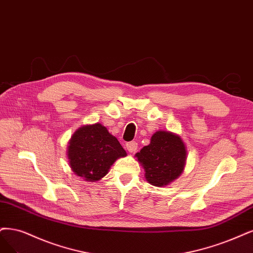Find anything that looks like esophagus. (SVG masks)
Masks as SVG:
<instances>
[{
  "mask_svg": "<svg viewBox=\"0 0 253 253\" xmlns=\"http://www.w3.org/2000/svg\"><path fill=\"white\" fill-rule=\"evenodd\" d=\"M126 148L129 151V153H134L137 149V143L136 142H129L126 144Z\"/></svg>",
  "mask_w": 253,
  "mask_h": 253,
  "instance_id": "34e87169",
  "label": "esophagus"
}]
</instances>
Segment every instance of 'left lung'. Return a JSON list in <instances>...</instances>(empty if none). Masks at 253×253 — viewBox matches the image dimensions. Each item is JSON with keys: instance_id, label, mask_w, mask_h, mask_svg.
Returning a JSON list of instances; mask_svg holds the SVG:
<instances>
[{"instance_id": "left-lung-1", "label": "left lung", "mask_w": 253, "mask_h": 253, "mask_svg": "<svg viewBox=\"0 0 253 253\" xmlns=\"http://www.w3.org/2000/svg\"><path fill=\"white\" fill-rule=\"evenodd\" d=\"M186 154V146L178 134L158 130L135 157L143 167L146 180L154 186H165L181 175Z\"/></svg>"}]
</instances>
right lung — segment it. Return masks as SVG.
I'll use <instances>...</instances> for the list:
<instances>
[{
    "mask_svg": "<svg viewBox=\"0 0 253 253\" xmlns=\"http://www.w3.org/2000/svg\"><path fill=\"white\" fill-rule=\"evenodd\" d=\"M67 153L73 173L89 182L103 178L118 158L127 155L117 137L100 123L78 128L70 139Z\"/></svg>",
    "mask_w": 253,
    "mask_h": 253,
    "instance_id": "1",
    "label": "right lung"
}]
</instances>
